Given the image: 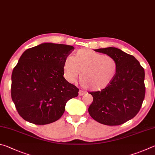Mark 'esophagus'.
Returning a JSON list of instances; mask_svg holds the SVG:
<instances>
[{
    "instance_id": "esophagus-1",
    "label": "esophagus",
    "mask_w": 155,
    "mask_h": 155,
    "mask_svg": "<svg viewBox=\"0 0 155 155\" xmlns=\"http://www.w3.org/2000/svg\"><path fill=\"white\" fill-rule=\"evenodd\" d=\"M84 93H85V92H84L83 91H79V95H80V96L84 95Z\"/></svg>"
}]
</instances>
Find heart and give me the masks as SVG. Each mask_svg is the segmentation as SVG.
I'll list each match as a JSON object with an SVG mask.
<instances>
[{"mask_svg": "<svg viewBox=\"0 0 155 155\" xmlns=\"http://www.w3.org/2000/svg\"><path fill=\"white\" fill-rule=\"evenodd\" d=\"M83 88L93 91L106 88L114 79L117 63L110 56L103 55L90 49H80L74 56L67 57L63 63L64 76L72 82L77 78Z\"/></svg>", "mask_w": 155, "mask_h": 155, "instance_id": "b5f03b06", "label": "heart"}]
</instances>
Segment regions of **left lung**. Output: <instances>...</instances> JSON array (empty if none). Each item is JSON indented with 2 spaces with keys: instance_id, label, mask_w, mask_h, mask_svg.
I'll list each match as a JSON object with an SVG mask.
<instances>
[{
  "instance_id": "8db88e82",
  "label": "left lung",
  "mask_w": 155,
  "mask_h": 155,
  "mask_svg": "<svg viewBox=\"0 0 155 155\" xmlns=\"http://www.w3.org/2000/svg\"><path fill=\"white\" fill-rule=\"evenodd\" d=\"M115 59L117 71L106 88L91 92L93 101L88 107L94 120L105 125H120L139 112L145 97L143 68L134 56L120 49L108 47L94 50Z\"/></svg>"
}]
</instances>
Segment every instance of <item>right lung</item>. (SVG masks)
<instances>
[{"instance_id": "obj_1", "label": "right lung", "mask_w": 155, "mask_h": 155, "mask_svg": "<svg viewBox=\"0 0 155 155\" xmlns=\"http://www.w3.org/2000/svg\"><path fill=\"white\" fill-rule=\"evenodd\" d=\"M72 45L43 43L21 54L13 70L12 98L24 120L35 124L54 123L64 112L78 89L63 77V63Z\"/></svg>"}]
</instances>
